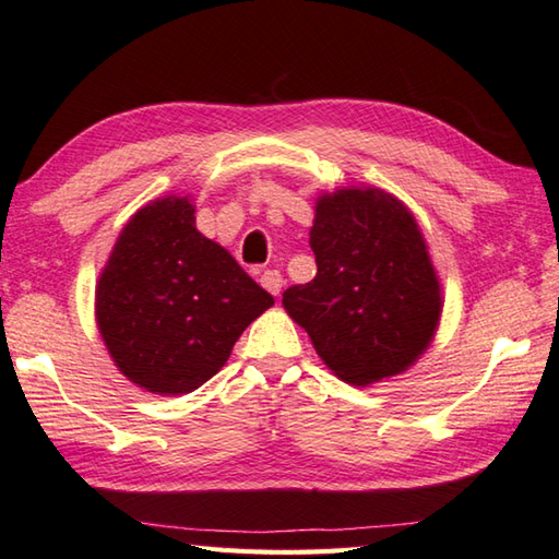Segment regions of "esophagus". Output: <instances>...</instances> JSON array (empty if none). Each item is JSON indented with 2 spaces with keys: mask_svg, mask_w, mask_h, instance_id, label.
Returning a JSON list of instances; mask_svg holds the SVG:
<instances>
[{
  "mask_svg": "<svg viewBox=\"0 0 559 559\" xmlns=\"http://www.w3.org/2000/svg\"><path fill=\"white\" fill-rule=\"evenodd\" d=\"M261 286H264L271 295H278L281 293V288H283V276L278 271H273V269H269V271H264L261 273Z\"/></svg>",
  "mask_w": 559,
  "mask_h": 559,
  "instance_id": "1",
  "label": "esophagus"
}]
</instances>
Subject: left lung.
<instances>
[{
    "label": "left lung",
    "instance_id": "obj_1",
    "mask_svg": "<svg viewBox=\"0 0 559 559\" xmlns=\"http://www.w3.org/2000/svg\"><path fill=\"white\" fill-rule=\"evenodd\" d=\"M310 247L314 278L283 293V308L324 366L366 388L417 364L439 330L443 293L409 207L376 186L322 193Z\"/></svg>",
    "mask_w": 559,
    "mask_h": 559
}]
</instances>
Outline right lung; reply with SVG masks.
Here are the masks:
<instances>
[{"label":"right lung","mask_w":559,"mask_h":559,"mask_svg":"<svg viewBox=\"0 0 559 559\" xmlns=\"http://www.w3.org/2000/svg\"><path fill=\"white\" fill-rule=\"evenodd\" d=\"M273 305L233 254L195 229L189 195L150 201L96 281V326L116 368L152 395L199 390Z\"/></svg>","instance_id":"1"}]
</instances>
